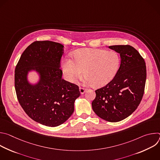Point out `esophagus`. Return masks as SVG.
Masks as SVG:
<instances>
[{
    "instance_id": "esophagus-1",
    "label": "esophagus",
    "mask_w": 160,
    "mask_h": 160,
    "mask_svg": "<svg viewBox=\"0 0 160 160\" xmlns=\"http://www.w3.org/2000/svg\"><path fill=\"white\" fill-rule=\"evenodd\" d=\"M85 90H86V89L84 88H82V87H80V88H79V91H80V93L81 94H84L85 92Z\"/></svg>"
}]
</instances>
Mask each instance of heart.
<instances>
[{"instance_id": "1", "label": "heart", "mask_w": 160, "mask_h": 160, "mask_svg": "<svg viewBox=\"0 0 160 160\" xmlns=\"http://www.w3.org/2000/svg\"><path fill=\"white\" fill-rule=\"evenodd\" d=\"M74 60L64 59L61 67L66 79L75 83L83 73L85 84L94 83L101 87L108 83L115 76L120 63L119 54L114 51H106L97 49L77 50Z\"/></svg>"}]
</instances>
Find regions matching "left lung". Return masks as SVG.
I'll list each match as a JSON object with an SVG mask.
<instances>
[{"label": "left lung", "instance_id": "8db88e82", "mask_svg": "<svg viewBox=\"0 0 160 160\" xmlns=\"http://www.w3.org/2000/svg\"><path fill=\"white\" fill-rule=\"evenodd\" d=\"M109 48L120 54V66L113 79L96 90L92 107L101 118L118 122L132 115L139 105L144 92L146 66L139 52L130 45Z\"/></svg>", "mask_w": 160, "mask_h": 160}]
</instances>
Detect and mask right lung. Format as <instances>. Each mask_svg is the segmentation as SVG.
<instances>
[{
    "mask_svg": "<svg viewBox=\"0 0 160 160\" xmlns=\"http://www.w3.org/2000/svg\"><path fill=\"white\" fill-rule=\"evenodd\" d=\"M63 48L58 42L35 41L22 52L15 69V90L22 108L36 122L51 127L72 116L80 96L78 87L62 78ZM33 71L39 76L34 84L28 79Z\"/></svg>",
    "mask_w": 160,
    "mask_h": 160,
    "instance_id": "right-lung-1",
    "label": "right lung"
}]
</instances>
